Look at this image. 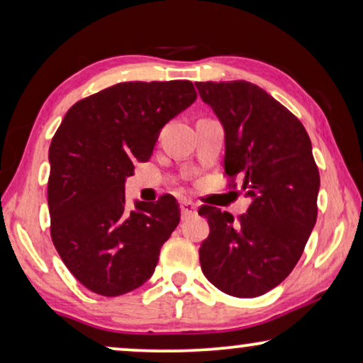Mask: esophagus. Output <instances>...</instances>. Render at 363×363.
<instances>
[{"label": "esophagus", "mask_w": 363, "mask_h": 363, "mask_svg": "<svg viewBox=\"0 0 363 363\" xmlns=\"http://www.w3.org/2000/svg\"><path fill=\"white\" fill-rule=\"evenodd\" d=\"M180 210H182V218L186 220V218L193 216L196 213V205L191 200H183L180 203Z\"/></svg>", "instance_id": "obj_1"}]
</instances>
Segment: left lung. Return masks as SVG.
<instances>
[{"mask_svg":"<svg viewBox=\"0 0 363 363\" xmlns=\"http://www.w3.org/2000/svg\"><path fill=\"white\" fill-rule=\"evenodd\" d=\"M195 86L225 128V173L231 182L240 177L251 198L238 220L200 208L210 225L201 271L226 294L262 296L291 274L314 230L320 178L311 138L299 118L256 84Z\"/></svg>","mask_w":363,"mask_h":363,"instance_id":"8db88e82","label":"left lung"}]
</instances>
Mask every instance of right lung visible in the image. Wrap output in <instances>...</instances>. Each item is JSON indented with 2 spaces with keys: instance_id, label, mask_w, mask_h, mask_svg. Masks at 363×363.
Wrapping results in <instances>:
<instances>
[{
  "instance_id": "1",
  "label": "right lung",
  "mask_w": 363,
  "mask_h": 363,
  "mask_svg": "<svg viewBox=\"0 0 363 363\" xmlns=\"http://www.w3.org/2000/svg\"><path fill=\"white\" fill-rule=\"evenodd\" d=\"M196 99L190 81L121 82L74 104L49 147L54 246L89 291L127 294L150 279L180 223L172 195L125 206L133 163L147 162L168 121Z\"/></svg>"
}]
</instances>
